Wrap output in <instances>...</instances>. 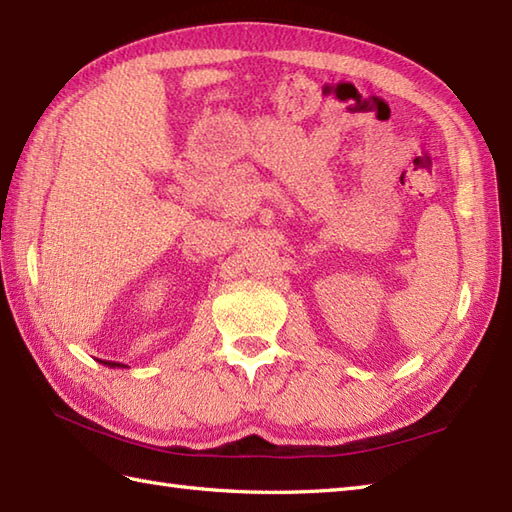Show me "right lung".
<instances>
[{"instance_id":"add662e5","label":"right lung","mask_w":512,"mask_h":512,"mask_svg":"<svg viewBox=\"0 0 512 512\" xmlns=\"http://www.w3.org/2000/svg\"><path fill=\"white\" fill-rule=\"evenodd\" d=\"M104 364H106V366H109V368H115V366H117V368H120V366L124 368V364H120V362H104Z\"/></svg>"}]
</instances>
